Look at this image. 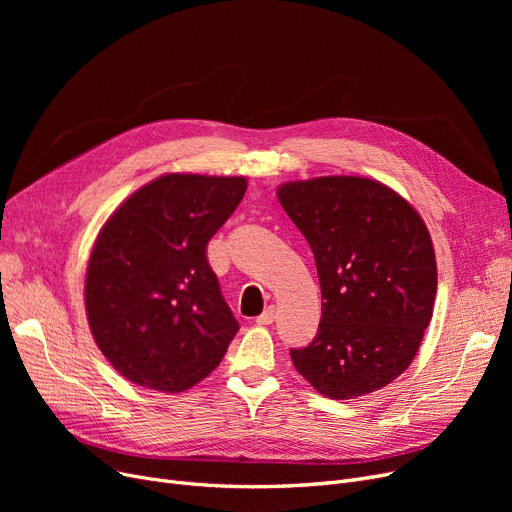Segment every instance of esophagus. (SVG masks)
<instances>
[{
    "label": "esophagus",
    "mask_w": 512,
    "mask_h": 512,
    "mask_svg": "<svg viewBox=\"0 0 512 512\" xmlns=\"http://www.w3.org/2000/svg\"><path fill=\"white\" fill-rule=\"evenodd\" d=\"M274 319H276V309H274V307H267L255 321H257L259 326H270Z\"/></svg>",
    "instance_id": "1"
}]
</instances>
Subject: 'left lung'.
I'll return each instance as SVG.
<instances>
[{
  "label": "left lung",
  "instance_id": "1",
  "mask_svg": "<svg viewBox=\"0 0 512 512\" xmlns=\"http://www.w3.org/2000/svg\"><path fill=\"white\" fill-rule=\"evenodd\" d=\"M278 199L309 242L324 301L313 342L290 348L294 367L328 398L384 388L411 365L434 313L436 255L421 215L359 176L286 182Z\"/></svg>",
  "mask_w": 512,
  "mask_h": 512
}]
</instances>
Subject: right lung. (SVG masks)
<instances>
[{
  "instance_id": "right-lung-1",
  "label": "right lung",
  "mask_w": 512,
  "mask_h": 512,
  "mask_svg": "<svg viewBox=\"0 0 512 512\" xmlns=\"http://www.w3.org/2000/svg\"><path fill=\"white\" fill-rule=\"evenodd\" d=\"M242 176L168 174L130 195L91 251L85 305L99 351L126 380L182 392L238 332L207 242L245 197Z\"/></svg>"
}]
</instances>
